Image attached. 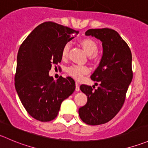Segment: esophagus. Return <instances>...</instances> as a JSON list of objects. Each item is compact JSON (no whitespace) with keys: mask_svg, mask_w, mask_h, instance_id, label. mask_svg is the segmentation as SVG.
<instances>
[{"mask_svg":"<svg viewBox=\"0 0 148 148\" xmlns=\"http://www.w3.org/2000/svg\"><path fill=\"white\" fill-rule=\"evenodd\" d=\"M76 91H79L80 88H79V83L77 82H76V88H75Z\"/></svg>","mask_w":148,"mask_h":148,"instance_id":"obj_1","label":"esophagus"}]
</instances>
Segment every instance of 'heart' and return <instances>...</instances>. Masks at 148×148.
Listing matches in <instances>:
<instances>
[{
    "label": "heart",
    "instance_id": "heart-1",
    "mask_svg": "<svg viewBox=\"0 0 148 148\" xmlns=\"http://www.w3.org/2000/svg\"><path fill=\"white\" fill-rule=\"evenodd\" d=\"M80 44L84 48L85 52L88 55H90V58L91 59L94 60L97 58L98 53H97V51L98 46H97V44L93 40L89 39V38L83 39L80 42ZM70 46H71V45H70L69 42H67L63 47L62 51H61V57H62L63 59H65L68 57L70 51ZM89 71H90V68L86 65L74 64V65L70 66L66 69L67 74L71 77L77 79H82L84 74H88Z\"/></svg>",
    "mask_w": 148,
    "mask_h": 148
}]
</instances>
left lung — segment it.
Returning <instances> with one entry per match:
<instances>
[{
	"label": "left lung",
	"instance_id": "left-lung-1",
	"mask_svg": "<svg viewBox=\"0 0 148 148\" xmlns=\"http://www.w3.org/2000/svg\"><path fill=\"white\" fill-rule=\"evenodd\" d=\"M85 34L101 41L103 53L98 67L90 77L100 83L98 87L94 90V85L80 86L87 96V102L79 109V114L85 124L99 125L112 119L124 105L133 77L132 53L127 42L114 29H90Z\"/></svg>",
	"mask_w": 148,
	"mask_h": 148
}]
</instances>
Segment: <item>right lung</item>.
<instances>
[{"mask_svg":"<svg viewBox=\"0 0 148 148\" xmlns=\"http://www.w3.org/2000/svg\"><path fill=\"white\" fill-rule=\"evenodd\" d=\"M78 31L53 21L36 27L21 43L17 55L15 87L29 114L46 122L57 116L61 104L75 90L71 77L56 81L49 76L53 65L61 63V51Z\"/></svg>","mask_w":148,"mask_h":148,"instance_id":"1","label":"right lung"}]
</instances>
